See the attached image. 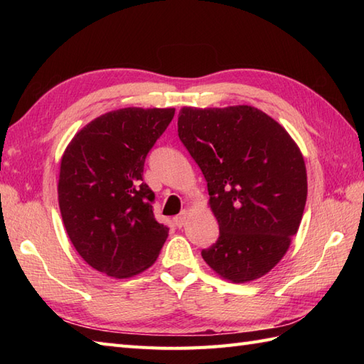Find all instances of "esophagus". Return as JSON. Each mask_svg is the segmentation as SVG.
<instances>
[{
    "label": "esophagus",
    "mask_w": 364,
    "mask_h": 364,
    "mask_svg": "<svg viewBox=\"0 0 364 364\" xmlns=\"http://www.w3.org/2000/svg\"><path fill=\"white\" fill-rule=\"evenodd\" d=\"M188 215H189V211L188 210H184V211H181L180 214L176 215L175 218V225L178 227V228H181L184 223H186V219H188Z\"/></svg>",
    "instance_id": "esophagus-1"
}]
</instances>
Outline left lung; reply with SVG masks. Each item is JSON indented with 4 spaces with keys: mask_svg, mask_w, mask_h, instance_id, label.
<instances>
[{
    "mask_svg": "<svg viewBox=\"0 0 364 364\" xmlns=\"http://www.w3.org/2000/svg\"><path fill=\"white\" fill-rule=\"evenodd\" d=\"M178 136L208 183L219 239L202 257L235 283L266 275L297 233L306 168L286 129L252 106L183 107Z\"/></svg>",
    "mask_w": 364,
    "mask_h": 364,
    "instance_id": "8db88e82",
    "label": "left lung"
}]
</instances>
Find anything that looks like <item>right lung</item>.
<instances>
[{
    "mask_svg": "<svg viewBox=\"0 0 364 364\" xmlns=\"http://www.w3.org/2000/svg\"><path fill=\"white\" fill-rule=\"evenodd\" d=\"M175 109L125 107L100 115L76 134L60 161L59 208L80 257L114 278L156 261L168 228L154 219L144 164Z\"/></svg>",
    "mask_w": 364,
    "mask_h": 364,
    "instance_id": "obj_1",
    "label": "right lung"
}]
</instances>
